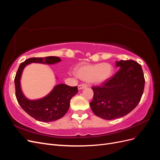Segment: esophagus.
Wrapping results in <instances>:
<instances>
[{"mask_svg":"<svg viewBox=\"0 0 160 160\" xmlns=\"http://www.w3.org/2000/svg\"><path fill=\"white\" fill-rule=\"evenodd\" d=\"M87 87H88V86H87V85H85V84H81V85H79L78 86V89L79 90H81V89L86 88Z\"/></svg>","mask_w":160,"mask_h":160,"instance_id":"esophagus-1","label":"esophagus"}]
</instances>
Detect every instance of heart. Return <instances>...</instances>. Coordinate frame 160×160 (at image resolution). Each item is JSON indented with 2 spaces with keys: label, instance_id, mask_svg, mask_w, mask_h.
<instances>
[{
  "label": "heart",
  "instance_id": "1",
  "mask_svg": "<svg viewBox=\"0 0 160 160\" xmlns=\"http://www.w3.org/2000/svg\"><path fill=\"white\" fill-rule=\"evenodd\" d=\"M76 75L82 80L93 84H101L110 79L113 67L108 62L81 66L76 69Z\"/></svg>",
  "mask_w": 160,
  "mask_h": 160
}]
</instances>
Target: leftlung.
Masks as SVG:
<instances>
[{"label": "left lung", "mask_w": 160, "mask_h": 160, "mask_svg": "<svg viewBox=\"0 0 160 160\" xmlns=\"http://www.w3.org/2000/svg\"><path fill=\"white\" fill-rule=\"evenodd\" d=\"M119 71L99 87H93L90 103L98 117L111 120L122 118L138 105L143 93L145 79L140 65L132 60L116 61Z\"/></svg>", "instance_id": "8db88e82"}]
</instances>
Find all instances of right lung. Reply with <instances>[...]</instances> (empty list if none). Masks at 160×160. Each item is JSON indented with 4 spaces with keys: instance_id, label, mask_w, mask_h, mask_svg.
<instances>
[{
    "instance_id": "obj_1",
    "label": "right lung",
    "mask_w": 160,
    "mask_h": 160,
    "mask_svg": "<svg viewBox=\"0 0 160 160\" xmlns=\"http://www.w3.org/2000/svg\"><path fill=\"white\" fill-rule=\"evenodd\" d=\"M61 61L58 57H33L27 59L19 66L14 79L16 98L22 109L34 119L39 122H51L63 117L68 111L71 98L78 92L77 87L58 84L50 93L42 98L29 99L22 93L21 79L25 67L32 62L53 65Z\"/></svg>"
}]
</instances>
